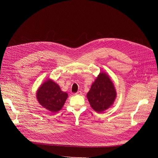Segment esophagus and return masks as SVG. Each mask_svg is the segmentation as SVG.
<instances>
[{
    "label": "esophagus",
    "mask_w": 158,
    "mask_h": 158,
    "mask_svg": "<svg viewBox=\"0 0 158 158\" xmlns=\"http://www.w3.org/2000/svg\"><path fill=\"white\" fill-rule=\"evenodd\" d=\"M76 95H82V92H81V91H78V92H77V93H76L75 94Z\"/></svg>",
    "instance_id": "esophagus-1"
}]
</instances>
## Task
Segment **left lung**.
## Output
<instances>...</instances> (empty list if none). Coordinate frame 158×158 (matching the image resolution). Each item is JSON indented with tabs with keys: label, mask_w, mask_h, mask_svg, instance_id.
<instances>
[{
	"label": "left lung",
	"mask_w": 158,
	"mask_h": 158,
	"mask_svg": "<svg viewBox=\"0 0 158 158\" xmlns=\"http://www.w3.org/2000/svg\"><path fill=\"white\" fill-rule=\"evenodd\" d=\"M86 96L91 107L97 113L110 107L117 97V92L108 75L104 72L99 73Z\"/></svg>",
	"instance_id": "obj_1"
}]
</instances>
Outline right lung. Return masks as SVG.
Returning a JSON list of instances; mask_svg holds the SVG:
<instances>
[{
	"label": "right lung",
	"instance_id": "add662e5",
	"mask_svg": "<svg viewBox=\"0 0 158 158\" xmlns=\"http://www.w3.org/2000/svg\"><path fill=\"white\" fill-rule=\"evenodd\" d=\"M68 94L51 79H48L40 86L36 92L38 102L47 110L56 113L61 110Z\"/></svg>",
	"mask_w": 158,
	"mask_h": 158
}]
</instances>
